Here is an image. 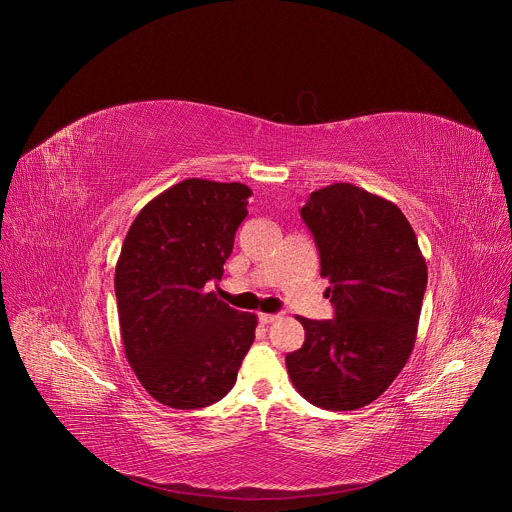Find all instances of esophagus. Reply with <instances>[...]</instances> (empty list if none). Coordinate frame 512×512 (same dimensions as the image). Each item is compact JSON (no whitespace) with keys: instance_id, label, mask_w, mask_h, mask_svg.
I'll list each match as a JSON object with an SVG mask.
<instances>
[{"instance_id":"obj_1","label":"esophagus","mask_w":512,"mask_h":512,"mask_svg":"<svg viewBox=\"0 0 512 512\" xmlns=\"http://www.w3.org/2000/svg\"><path fill=\"white\" fill-rule=\"evenodd\" d=\"M275 320H279V314H259V322L261 324H271Z\"/></svg>"}]
</instances>
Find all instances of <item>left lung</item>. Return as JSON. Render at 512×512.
I'll return each instance as SVG.
<instances>
[{
  "label": "left lung",
  "instance_id": "obj_1",
  "mask_svg": "<svg viewBox=\"0 0 512 512\" xmlns=\"http://www.w3.org/2000/svg\"><path fill=\"white\" fill-rule=\"evenodd\" d=\"M302 218L320 251L336 316H298L306 340L285 356V367L312 405L360 409L389 389L411 356L427 265L399 206L354 184L312 192Z\"/></svg>",
  "mask_w": 512,
  "mask_h": 512
}]
</instances>
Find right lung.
Instances as JSON below:
<instances>
[{"mask_svg":"<svg viewBox=\"0 0 512 512\" xmlns=\"http://www.w3.org/2000/svg\"><path fill=\"white\" fill-rule=\"evenodd\" d=\"M251 188L182 180L145 204L115 265L125 358L141 387L172 409L221 401L255 340L257 316L206 291L221 281Z\"/></svg>","mask_w":512,"mask_h":512,"instance_id":"right-lung-1","label":"right lung"}]
</instances>
